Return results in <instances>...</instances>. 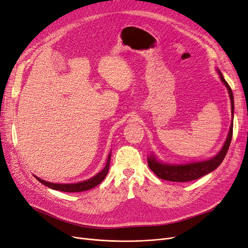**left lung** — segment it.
Wrapping results in <instances>:
<instances>
[{
    "label": "left lung",
    "mask_w": 248,
    "mask_h": 248,
    "mask_svg": "<svg viewBox=\"0 0 248 248\" xmlns=\"http://www.w3.org/2000/svg\"><path fill=\"white\" fill-rule=\"evenodd\" d=\"M218 73L220 75L221 81L228 89L229 97L231 100V110H232V124L230 126L228 137L226 139V142L223 148L216 156L213 157L210 160L201 161V162H192L188 164H182V165H171V164L162 163L160 162V161H158L154 155H151L150 157H148V165L150 169L152 170L159 178L169 180V181H175V182H186V181L196 180L216 169L222 163V161L224 160L226 154H227L231 140H232V135H233L234 99H233V93L230 86L228 85L227 82L225 81L222 73L219 70H218Z\"/></svg>",
    "instance_id": "1"
}]
</instances>
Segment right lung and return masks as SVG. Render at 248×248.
Listing matches in <instances>:
<instances>
[{
    "label": "right lung",
    "instance_id": "1",
    "mask_svg": "<svg viewBox=\"0 0 248 248\" xmlns=\"http://www.w3.org/2000/svg\"><path fill=\"white\" fill-rule=\"evenodd\" d=\"M110 156H111V152L108 155V158H107L106 161V165L103 168V170H101L99 173L96 174L95 176H93L90 179H87L82 182H78V184H52V182H48V181H45L42 180L39 177L34 176L39 182H41L42 185H45L46 186L51 188V189H56V190H61V191H64V192H79V191H84V190H88L91 189L93 187H95L96 186H98L100 182H102V180L105 178V176L107 175V172H108L109 169V163H110Z\"/></svg>",
    "mask_w": 248,
    "mask_h": 248
}]
</instances>
